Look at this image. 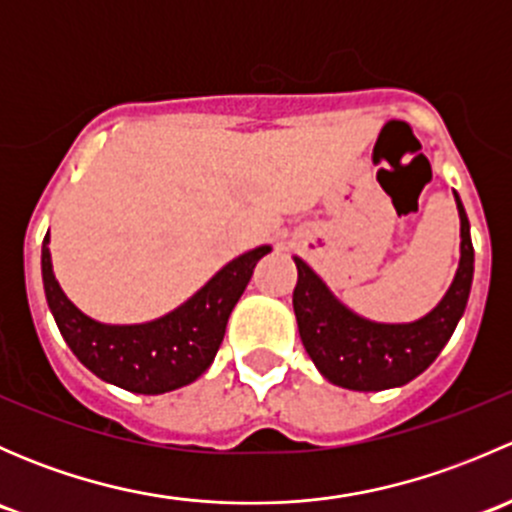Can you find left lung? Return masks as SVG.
Listing matches in <instances>:
<instances>
[{"instance_id": "obj_1", "label": "left lung", "mask_w": 512, "mask_h": 512, "mask_svg": "<svg viewBox=\"0 0 512 512\" xmlns=\"http://www.w3.org/2000/svg\"><path fill=\"white\" fill-rule=\"evenodd\" d=\"M461 218V260L441 302L416 322H371L352 312L304 260L294 257V317L304 349L324 379L352 391H384L409 384L446 347L466 312L473 285L471 223L453 193Z\"/></svg>"}]
</instances>
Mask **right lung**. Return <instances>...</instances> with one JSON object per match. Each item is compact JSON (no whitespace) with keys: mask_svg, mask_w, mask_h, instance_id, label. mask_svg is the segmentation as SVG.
Listing matches in <instances>:
<instances>
[{"mask_svg":"<svg viewBox=\"0 0 512 512\" xmlns=\"http://www.w3.org/2000/svg\"><path fill=\"white\" fill-rule=\"evenodd\" d=\"M270 252V245H260L235 257L180 307L143 324H103L81 312L56 282L49 232L41 245V280L56 327L76 359L106 384L156 396L193 384L208 371L232 307Z\"/></svg>","mask_w":512,"mask_h":512,"instance_id":"right-lung-1","label":"right lung"}]
</instances>
